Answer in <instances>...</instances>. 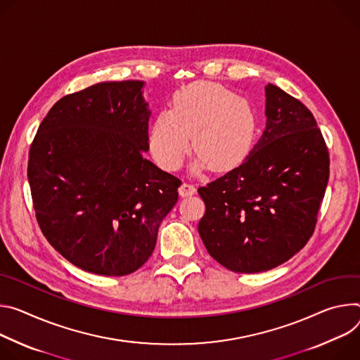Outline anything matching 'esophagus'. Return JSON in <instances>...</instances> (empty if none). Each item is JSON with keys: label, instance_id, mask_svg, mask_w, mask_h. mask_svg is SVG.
I'll return each mask as SVG.
<instances>
[{"label": "esophagus", "instance_id": "1", "mask_svg": "<svg viewBox=\"0 0 360 360\" xmlns=\"http://www.w3.org/2000/svg\"><path fill=\"white\" fill-rule=\"evenodd\" d=\"M179 193L181 197H188V195H193L195 193V186L190 181H184L180 188H179Z\"/></svg>", "mask_w": 360, "mask_h": 360}]
</instances>
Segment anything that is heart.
<instances>
[{"instance_id":"1","label":"heart","mask_w":360,"mask_h":360,"mask_svg":"<svg viewBox=\"0 0 360 360\" xmlns=\"http://www.w3.org/2000/svg\"><path fill=\"white\" fill-rule=\"evenodd\" d=\"M255 112L242 97L214 83H195L179 91L172 110L160 111L150 127L148 146L165 170H179L190 150L194 169L223 172L248 153L255 136Z\"/></svg>"}]
</instances>
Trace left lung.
<instances>
[{
	"label": "left lung",
	"mask_w": 360,
	"mask_h": 360,
	"mask_svg": "<svg viewBox=\"0 0 360 360\" xmlns=\"http://www.w3.org/2000/svg\"><path fill=\"white\" fill-rule=\"evenodd\" d=\"M266 129L245 162L200 187L198 234L236 273H260L293 257L311 237L329 180V151L310 110L273 84Z\"/></svg>",
	"instance_id": "obj_1"
}]
</instances>
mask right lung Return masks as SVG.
<instances>
[{"label":"right lung","mask_w":360,"mask_h":360,"mask_svg":"<svg viewBox=\"0 0 360 360\" xmlns=\"http://www.w3.org/2000/svg\"><path fill=\"white\" fill-rule=\"evenodd\" d=\"M143 82L98 83L60 98L30 147L28 183L39 229L70 263L126 276L151 256L181 181L144 157Z\"/></svg>","instance_id":"obj_1"}]
</instances>
